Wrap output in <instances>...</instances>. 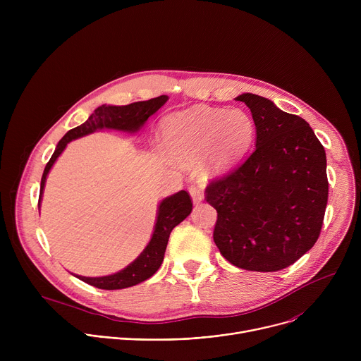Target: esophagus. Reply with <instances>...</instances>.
I'll return each instance as SVG.
<instances>
[{
  "instance_id": "1",
  "label": "esophagus",
  "mask_w": 361,
  "mask_h": 361,
  "mask_svg": "<svg viewBox=\"0 0 361 361\" xmlns=\"http://www.w3.org/2000/svg\"><path fill=\"white\" fill-rule=\"evenodd\" d=\"M188 191H190V194H191V198H192V202H194V204H198V202H201V201L204 200V194H202L201 187L192 184V185L188 187Z\"/></svg>"
}]
</instances>
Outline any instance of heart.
Here are the masks:
<instances>
[{
  "instance_id": "b5f03b06",
  "label": "heart",
  "mask_w": 361,
  "mask_h": 361,
  "mask_svg": "<svg viewBox=\"0 0 361 361\" xmlns=\"http://www.w3.org/2000/svg\"><path fill=\"white\" fill-rule=\"evenodd\" d=\"M161 134L169 157L177 166H194L207 152L201 173L212 178L227 173L245 156L257 128L244 110L198 106L167 117Z\"/></svg>"
}]
</instances>
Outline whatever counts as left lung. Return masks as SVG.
Instances as JSON below:
<instances>
[{
  "mask_svg": "<svg viewBox=\"0 0 361 361\" xmlns=\"http://www.w3.org/2000/svg\"><path fill=\"white\" fill-rule=\"evenodd\" d=\"M235 99L250 109L257 141L244 163L205 187L217 210L213 238L233 266L279 271L320 235L329 198L326 151L301 117L255 94Z\"/></svg>",
  "mask_w": 361,
  "mask_h": 361,
  "instance_id": "left-lung-1",
  "label": "left lung"
}]
</instances>
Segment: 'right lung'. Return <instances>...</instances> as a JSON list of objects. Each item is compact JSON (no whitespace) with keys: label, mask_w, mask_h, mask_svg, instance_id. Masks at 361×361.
Masks as SVG:
<instances>
[{"label":"right lung","mask_w":361,"mask_h":361,"mask_svg":"<svg viewBox=\"0 0 361 361\" xmlns=\"http://www.w3.org/2000/svg\"><path fill=\"white\" fill-rule=\"evenodd\" d=\"M167 99H169L167 95H160L147 101L131 102V104L121 106V107L102 106V107H98L84 124L70 130L60 140L54 154L51 156L49 161L44 169V173L41 177L38 204L41 201L45 178L49 169L53 167V164L56 163V160L59 159V156L64 151L66 145L71 140L87 135L99 128H116V130L131 131V133L137 131L140 127L144 126V123L148 120L149 116H152L161 106L166 104ZM191 210H192V201L187 191L181 190L177 194L167 197L160 202L156 228H154V233L148 245L130 266H127L124 270L111 276H104V277L77 276V277L84 283L102 290H120V288H127L141 281H145L152 274H156V271L160 269L164 260V252H166L169 237L173 228L178 226L191 213Z\"/></svg>","instance_id":"1"}]
</instances>
